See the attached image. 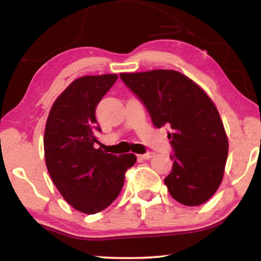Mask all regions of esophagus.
Masks as SVG:
<instances>
[{
	"instance_id": "esophagus-1",
	"label": "esophagus",
	"mask_w": 261,
	"mask_h": 261,
	"mask_svg": "<svg viewBox=\"0 0 261 261\" xmlns=\"http://www.w3.org/2000/svg\"><path fill=\"white\" fill-rule=\"evenodd\" d=\"M154 156H155V153H153V151H149V153L139 155V158L144 159V160H149V159H151V158H154Z\"/></svg>"
}]
</instances>
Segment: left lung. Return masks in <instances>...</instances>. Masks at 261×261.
Instances as JSON below:
<instances>
[{"instance_id":"8db88e82","label":"left lung","mask_w":261,"mask_h":261,"mask_svg":"<svg viewBox=\"0 0 261 261\" xmlns=\"http://www.w3.org/2000/svg\"><path fill=\"white\" fill-rule=\"evenodd\" d=\"M120 77L145 103L156 127L169 126L174 155L164 182L187 206L209 201L224 177L228 139L215 102L200 85L172 69L121 73Z\"/></svg>"}]
</instances>
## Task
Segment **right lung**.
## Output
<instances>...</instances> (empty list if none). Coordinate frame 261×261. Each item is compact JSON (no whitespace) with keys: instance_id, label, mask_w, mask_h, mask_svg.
I'll return each instance as SVG.
<instances>
[{"instance_id":"obj_1","label":"right lung","mask_w":261,"mask_h":261,"mask_svg":"<svg viewBox=\"0 0 261 261\" xmlns=\"http://www.w3.org/2000/svg\"><path fill=\"white\" fill-rule=\"evenodd\" d=\"M116 74L82 76L52 105L44 130L45 165L55 186L75 210H105L121 193L135 154H108L96 148L100 131L96 107L116 81Z\"/></svg>"}]
</instances>
